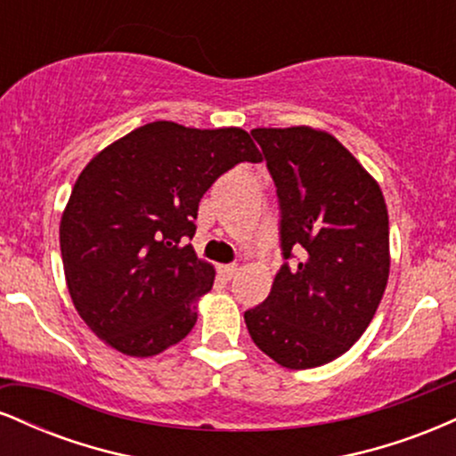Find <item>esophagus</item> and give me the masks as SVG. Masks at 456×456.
Masks as SVG:
<instances>
[{
  "label": "esophagus",
  "mask_w": 456,
  "mask_h": 456,
  "mask_svg": "<svg viewBox=\"0 0 456 456\" xmlns=\"http://www.w3.org/2000/svg\"><path fill=\"white\" fill-rule=\"evenodd\" d=\"M240 268L235 264H229V265H221V274H223V279H227V281H232L233 279V274L235 272H238Z\"/></svg>",
  "instance_id": "esophagus-1"
}]
</instances>
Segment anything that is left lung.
<instances>
[{
  "instance_id": "8db88e82",
  "label": "left lung",
  "mask_w": 456,
  "mask_h": 456,
  "mask_svg": "<svg viewBox=\"0 0 456 456\" xmlns=\"http://www.w3.org/2000/svg\"><path fill=\"white\" fill-rule=\"evenodd\" d=\"M279 192L285 259L264 305L244 313L255 345L285 369L337 360L369 328L390 274L388 208L373 175L334 134L255 128Z\"/></svg>"
}]
</instances>
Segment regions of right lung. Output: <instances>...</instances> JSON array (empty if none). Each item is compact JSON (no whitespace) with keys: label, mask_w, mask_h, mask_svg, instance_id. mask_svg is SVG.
I'll return each mask as SVG.
<instances>
[{"label":"right lung","mask_w":456,"mask_h":456,"mask_svg":"<svg viewBox=\"0 0 456 456\" xmlns=\"http://www.w3.org/2000/svg\"><path fill=\"white\" fill-rule=\"evenodd\" d=\"M261 154L242 128L151 122L83 167L60 223L68 294L101 341L133 358L174 347L197 323L214 265L184 244L218 175Z\"/></svg>","instance_id":"1"}]
</instances>
